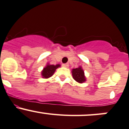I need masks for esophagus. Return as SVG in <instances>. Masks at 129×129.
<instances>
[{
    "mask_svg": "<svg viewBox=\"0 0 129 129\" xmlns=\"http://www.w3.org/2000/svg\"><path fill=\"white\" fill-rule=\"evenodd\" d=\"M69 66V65L68 63H63V64H62V66H63V67H68Z\"/></svg>",
    "mask_w": 129,
    "mask_h": 129,
    "instance_id": "esophagus-1",
    "label": "esophagus"
}]
</instances>
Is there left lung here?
Instances as JSON below:
<instances>
[{"label":"left lung","mask_w":129,"mask_h":129,"mask_svg":"<svg viewBox=\"0 0 129 129\" xmlns=\"http://www.w3.org/2000/svg\"><path fill=\"white\" fill-rule=\"evenodd\" d=\"M73 78L76 82L78 83H82L85 82L86 78L84 75V72L80 67L77 69H74L72 70Z\"/></svg>","instance_id":"1"}]
</instances>
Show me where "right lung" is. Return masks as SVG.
Masks as SVG:
<instances>
[{
    "mask_svg": "<svg viewBox=\"0 0 129 129\" xmlns=\"http://www.w3.org/2000/svg\"><path fill=\"white\" fill-rule=\"evenodd\" d=\"M60 67V65L57 64L54 66V65H47L45 68H44L42 71V76L44 78H48L51 77L54 74L55 69Z\"/></svg>",
    "mask_w": 129,
    "mask_h": 129,
    "instance_id": "add662e5",
    "label": "right lung"
}]
</instances>
